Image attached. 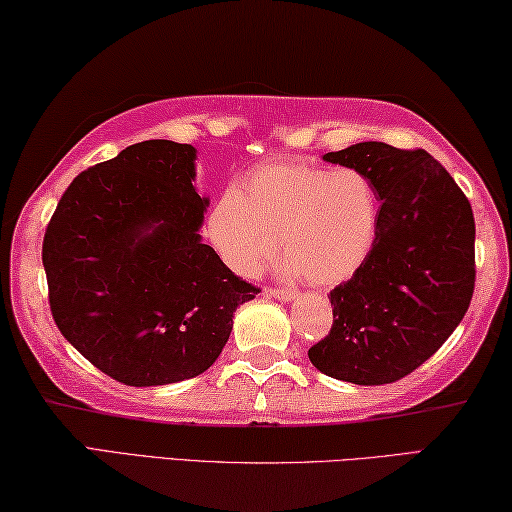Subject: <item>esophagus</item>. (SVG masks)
<instances>
[{
	"mask_svg": "<svg viewBox=\"0 0 512 512\" xmlns=\"http://www.w3.org/2000/svg\"><path fill=\"white\" fill-rule=\"evenodd\" d=\"M267 294H270V297H274V299H279V301H294L299 297V294L294 290H267Z\"/></svg>",
	"mask_w": 512,
	"mask_h": 512,
	"instance_id": "34e87169",
	"label": "esophagus"
}]
</instances>
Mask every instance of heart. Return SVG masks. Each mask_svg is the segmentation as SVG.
<instances>
[{
    "label": "heart",
    "instance_id": "b5f03b06",
    "mask_svg": "<svg viewBox=\"0 0 512 512\" xmlns=\"http://www.w3.org/2000/svg\"><path fill=\"white\" fill-rule=\"evenodd\" d=\"M378 227L380 200L369 175L308 161L251 170L206 220L211 245L233 274L254 279L281 240L283 272L317 288L351 279L369 258Z\"/></svg>",
    "mask_w": 512,
    "mask_h": 512
}]
</instances>
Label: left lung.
<instances>
[{
	"label": "left lung",
	"mask_w": 512,
	"mask_h": 512,
	"mask_svg": "<svg viewBox=\"0 0 512 512\" xmlns=\"http://www.w3.org/2000/svg\"><path fill=\"white\" fill-rule=\"evenodd\" d=\"M324 161L369 175L380 227L366 263L330 292L333 328L308 357L335 380L396 382L427 362L470 308L472 206L425 150L364 141Z\"/></svg>",
	"instance_id": "left-lung-1"
}]
</instances>
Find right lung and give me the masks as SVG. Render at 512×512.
<instances>
[{
  "mask_svg": "<svg viewBox=\"0 0 512 512\" xmlns=\"http://www.w3.org/2000/svg\"><path fill=\"white\" fill-rule=\"evenodd\" d=\"M195 157L166 139L128 146L69 184L44 233L53 321L128 387L204 373L258 294L202 242L209 197L195 191Z\"/></svg>",
  "mask_w": 512,
  "mask_h": 512,
  "instance_id": "1",
  "label": "right lung"
}]
</instances>
